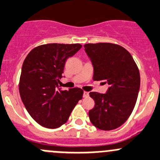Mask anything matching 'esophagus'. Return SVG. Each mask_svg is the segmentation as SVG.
Here are the masks:
<instances>
[{"label":"esophagus","instance_id":"34e87169","mask_svg":"<svg viewBox=\"0 0 160 160\" xmlns=\"http://www.w3.org/2000/svg\"><path fill=\"white\" fill-rule=\"evenodd\" d=\"M83 97H84L85 98H86V97H89V92H86V91H85L84 93H83Z\"/></svg>","mask_w":160,"mask_h":160}]
</instances>
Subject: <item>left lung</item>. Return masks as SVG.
Masks as SVG:
<instances>
[{
    "instance_id": "obj_1",
    "label": "left lung",
    "mask_w": 160,
    "mask_h": 160,
    "mask_svg": "<svg viewBox=\"0 0 160 160\" xmlns=\"http://www.w3.org/2000/svg\"><path fill=\"white\" fill-rule=\"evenodd\" d=\"M85 50L92 60L94 81H105V94L90 92L95 106L89 112L94 127L102 130L118 128L133 112L140 89V73L131 54L113 43L86 44Z\"/></svg>"
}]
</instances>
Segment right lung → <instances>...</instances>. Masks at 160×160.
<instances>
[{
    "label": "right lung",
    "mask_w": 160,
    "mask_h": 160,
    "mask_svg": "<svg viewBox=\"0 0 160 160\" xmlns=\"http://www.w3.org/2000/svg\"><path fill=\"white\" fill-rule=\"evenodd\" d=\"M82 45L45 44L31 50L24 60L19 78L21 99L30 116L45 128L56 129L67 122L83 90L60 88L64 65Z\"/></svg>",
    "instance_id": "obj_1"
}]
</instances>
